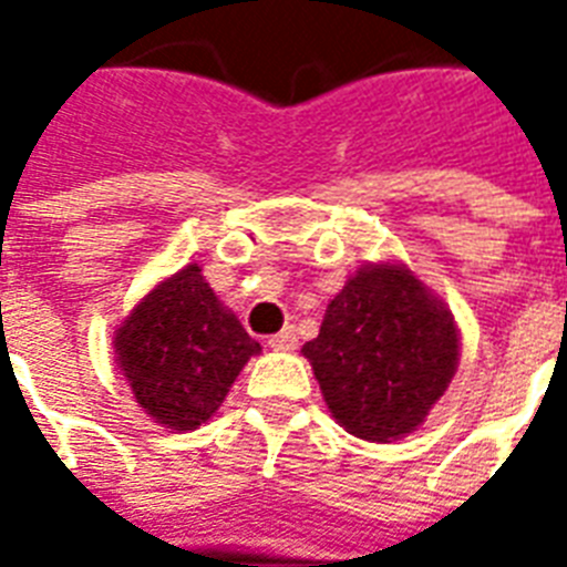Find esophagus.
<instances>
[{
  "label": "esophagus",
  "instance_id": "1",
  "mask_svg": "<svg viewBox=\"0 0 567 567\" xmlns=\"http://www.w3.org/2000/svg\"><path fill=\"white\" fill-rule=\"evenodd\" d=\"M270 347H274V350H282V353L293 350V347H297V329L285 327L282 332H276V336L270 338Z\"/></svg>",
  "mask_w": 567,
  "mask_h": 567
}]
</instances>
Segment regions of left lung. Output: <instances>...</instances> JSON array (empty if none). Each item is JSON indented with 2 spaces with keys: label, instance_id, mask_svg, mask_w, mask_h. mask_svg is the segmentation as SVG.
Listing matches in <instances>:
<instances>
[{
  "label": "left lung",
  "instance_id": "left-lung-1",
  "mask_svg": "<svg viewBox=\"0 0 567 567\" xmlns=\"http://www.w3.org/2000/svg\"><path fill=\"white\" fill-rule=\"evenodd\" d=\"M329 412L350 435L396 441L414 432L458 364L450 309L405 265L359 267L302 347Z\"/></svg>",
  "mask_w": 567,
  "mask_h": 567
}]
</instances>
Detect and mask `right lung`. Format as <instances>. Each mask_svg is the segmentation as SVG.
Here are the masks:
<instances>
[{"label": "right lung", "mask_w": 567, "mask_h": 567, "mask_svg": "<svg viewBox=\"0 0 567 567\" xmlns=\"http://www.w3.org/2000/svg\"><path fill=\"white\" fill-rule=\"evenodd\" d=\"M258 353V341L214 297L199 265L155 285L114 332L117 368L137 405L176 432L208 421Z\"/></svg>", "instance_id": "add662e5"}]
</instances>
